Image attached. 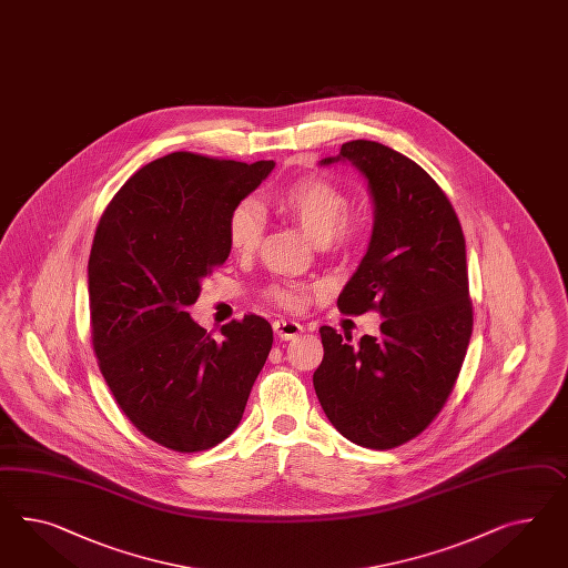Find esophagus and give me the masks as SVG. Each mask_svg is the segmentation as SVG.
Returning a JSON list of instances; mask_svg holds the SVG:
<instances>
[{"instance_id": "obj_1", "label": "esophagus", "mask_w": 568, "mask_h": 568, "mask_svg": "<svg viewBox=\"0 0 568 568\" xmlns=\"http://www.w3.org/2000/svg\"><path fill=\"white\" fill-rule=\"evenodd\" d=\"M273 331H275L278 338L283 341H292V338L300 337L304 333V326L295 321H287V318H278L273 323Z\"/></svg>"}]
</instances>
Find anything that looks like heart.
Instances as JSON below:
<instances>
[{
	"label": "heart",
	"mask_w": 568,
	"mask_h": 568,
	"mask_svg": "<svg viewBox=\"0 0 568 568\" xmlns=\"http://www.w3.org/2000/svg\"><path fill=\"white\" fill-rule=\"evenodd\" d=\"M278 213L293 219L307 237L316 244H326L337 250L352 247L364 231V219L352 215L349 199L337 184L318 178L304 175L278 187L268 199ZM227 240L240 254H252L262 240V215L254 202H240L227 216ZM306 287L297 285H271L266 297L276 306H302Z\"/></svg>",
	"instance_id": "heart-1"
}]
</instances>
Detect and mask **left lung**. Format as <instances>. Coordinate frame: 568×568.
I'll return each instance as SVG.
<instances>
[{
  "label": "left lung",
  "instance_id": "left-lung-1",
  "mask_svg": "<svg viewBox=\"0 0 568 568\" xmlns=\"http://www.w3.org/2000/svg\"><path fill=\"white\" fill-rule=\"evenodd\" d=\"M341 159L368 180L374 227L337 306L384 321L357 343L323 326L314 388L347 440L386 450L428 428L457 383L474 328L465 237L440 185L405 154L352 140L321 165Z\"/></svg>",
  "mask_w": 568,
  "mask_h": 568
}]
</instances>
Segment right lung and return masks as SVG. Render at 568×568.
Returning a JSON list of instances; mask_svg holds the SVG:
<instances>
[{"label": "right lung", "mask_w": 568, "mask_h": 568, "mask_svg": "<svg viewBox=\"0 0 568 568\" xmlns=\"http://www.w3.org/2000/svg\"><path fill=\"white\" fill-rule=\"evenodd\" d=\"M275 169L171 153L139 169L109 202L89 258L92 349L136 428L178 453L223 443L242 422L273 347L262 316L215 338L185 307L230 256L227 216Z\"/></svg>", "instance_id": "add662e5"}]
</instances>
